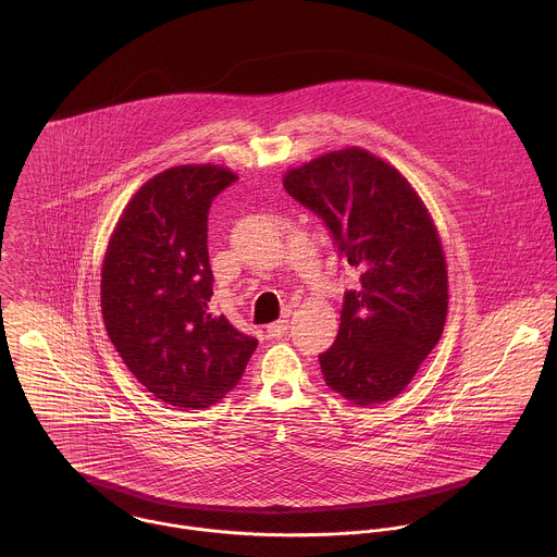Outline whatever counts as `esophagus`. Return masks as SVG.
<instances>
[{"mask_svg":"<svg viewBox=\"0 0 557 557\" xmlns=\"http://www.w3.org/2000/svg\"><path fill=\"white\" fill-rule=\"evenodd\" d=\"M287 327H289L287 319H278L265 327V334H268V338H281L287 332Z\"/></svg>","mask_w":557,"mask_h":557,"instance_id":"34e87169","label":"esophagus"}]
</instances>
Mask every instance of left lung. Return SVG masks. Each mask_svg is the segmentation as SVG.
Returning <instances> with one entry per match:
<instances>
[{
    "label": "left lung",
    "instance_id": "obj_1",
    "mask_svg": "<svg viewBox=\"0 0 557 557\" xmlns=\"http://www.w3.org/2000/svg\"><path fill=\"white\" fill-rule=\"evenodd\" d=\"M283 186L325 221L338 255L360 272L336 341L319 356L325 384L356 405L397 397L448 313V265L431 212L395 164L358 146L287 169Z\"/></svg>",
    "mask_w": 557,
    "mask_h": 557
}]
</instances>
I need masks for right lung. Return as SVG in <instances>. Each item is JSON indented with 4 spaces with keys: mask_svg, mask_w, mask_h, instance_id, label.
Wrapping results in <instances>:
<instances>
[{
    "mask_svg": "<svg viewBox=\"0 0 557 557\" xmlns=\"http://www.w3.org/2000/svg\"><path fill=\"white\" fill-rule=\"evenodd\" d=\"M234 180L212 162L160 171L122 210L102 259L100 309L111 343L148 393L180 409L225 397L257 347L208 307V210Z\"/></svg>",
    "mask_w": 557,
    "mask_h": 557,
    "instance_id": "add662e5",
    "label": "right lung"
}]
</instances>
